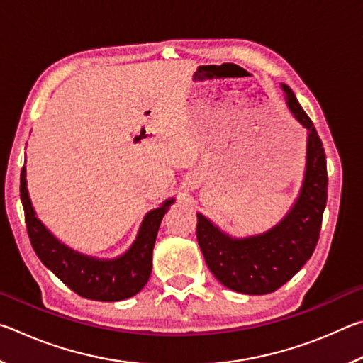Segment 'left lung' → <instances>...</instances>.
<instances>
[{"instance_id": "obj_1", "label": "left lung", "mask_w": 363, "mask_h": 363, "mask_svg": "<svg viewBox=\"0 0 363 363\" xmlns=\"http://www.w3.org/2000/svg\"><path fill=\"white\" fill-rule=\"evenodd\" d=\"M286 106L306 128V169L298 199L285 218L257 235L232 237L196 213V240L208 267L220 284L245 294H267L286 284L315 250L327 205V158L314 125L286 84Z\"/></svg>"}]
</instances>
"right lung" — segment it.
Returning <instances> with one entry per match:
<instances>
[{"mask_svg": "<svg viewBox=\"0 0 363 363\" xmlns=\"http://www.w3.org/2000/svg\"><path fill=\"white\" fill-rule=\"evenodd\" d=\"M27 169L21 173V200L26 211V224L30 243L36 256L77 294L94 301H123L138 294L149 281L152 272V251L158 227L174 199L164 200L155 210L145 214L138 235L125 253L101 259L67 247L57 240L48 227L36 218L27 189Z\"/></svg>", "mask_w": 363, "mask_h": 363, "instance_id": "right-lung-1", "label": "right lung"}]
</instances>
